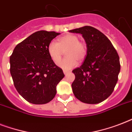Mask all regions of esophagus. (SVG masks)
I'll return each instance as SVG.
<instances>
[{
  "mask_svg": "<svg viewBox=\"0 0 132 132\" xmlns=\"http://www.w3.org/2000/svg\"><path fill=\"white\" fill-rule=\"evenodd\" d=\"M69 72V71H68V70H64V75H67Z\"/></svg>",
  "mask_w": 132,
  "mask_h": 132,
  "instance_id": "obj_1",
  "label": "esophagus"
}]
</instances>
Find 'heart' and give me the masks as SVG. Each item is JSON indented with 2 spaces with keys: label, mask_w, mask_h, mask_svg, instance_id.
<instances>
[{
  "label": "heart",
  "mask_w": 132,
  "mask_h": 132,
  "mask_svg": "<svg viewBox=\"0 0 132 132\" xmlns=\"http://www.w3.org/2000/svg\"><path fill=\"white\" fill-rule=\"evenodd\" d=\"M67 50L65 54L67 57L60 61L63 52ZM50 57L57 66L64 70H70L77 66V61H82L86 55V45L79 41L75 35H66L57 40V42H51L47 47Z\"/></svg>",
  "instance_id": "b5f03b06"
}]
</instances>
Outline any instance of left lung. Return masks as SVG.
<instances>
[{
    "mask_svg": "<svg viewBox=\"0 0 132 132\" xmlns=\"http://www.w3.org/2000/svg\"><path fill=\"white\" fill-rule=\"evenodd\" d=\"M69 32L81 34L87 47L82 65L72 70L75 75L72 84L74 95L85 103L102 102L110 96L118 81L119 55L108 38L95 28L85 26Z\"/></svg>",
    "mask_w": 132,
    "mask_h": 132,
    "instance_id": "left-lung-1",
    "label": "left lung"
}]
</instances>
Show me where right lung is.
<instances>
[{"label": "right lung", "instance_id": "add662e5", "mask_svg": "<svg viewBox=\"0 0 132 132\" xmlns=\"http://www.w3.org/2000/svg\"><path fill=\"white\" fill-rule=\"evenodd\" d=\"M60 33L39 31L17 44L10 56V73L18 92L28 102L45 104L55 97L64 78L62 68L51 59L47 47Z\"/></svg>", "mask_w": 132, "mask_h": 132}]
</instances>
